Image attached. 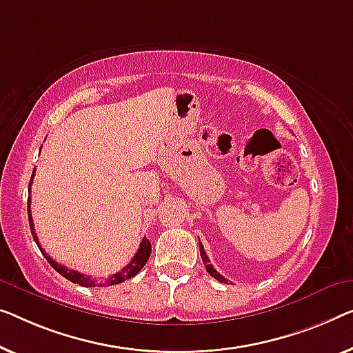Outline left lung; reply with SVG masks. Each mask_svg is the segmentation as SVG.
<instances>
[{
    "instance_id": "1",
    "label": "left lung",
    "mask_w": 353,
    "mask_h": 353,
    "mask_svg": "<svg viewBox=\"0 0 353 353\" xmlns=\"http://www.w3.org/2000/svg\"><path fill=\"white\" fill-rule=\"evenodd\" d=\"M199 254H201L203 263H204V266H206V271L209 272V274L212 276L214 279H217L219 282H225V283H228V279H225L222 274H220V272L215 271V268H214L212 265H210L209 256L206 255V252H204V247H203V244H201V243H199Z\"/></svg>"
}]
</instances>
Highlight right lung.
I'll return each instance as SVG.
<instances>
[{"label": "right lung", "mask_w": 353, "mask_h": 353, "mask_svg": "<svg viewBox=\"0 0 353 353\" xmlns=\"http://www.w3.org/2000/svg\"><path fill=\"white\" fill-rule=\"evenodd\" d=\"M33 177H34V171H33V174H31L30 187H31V183H33ZM30 203H31V199L28 198V222H30L31 234H33V238H34V241H36V244H38L39 250L42 252V255H44L46 260L50 263V266L54 268V270H55L57 272H60V274H61L63 277H66L68 281H71V282H74V283H79V285H82V287H94V285H97V282H94V279H92L90 276L81 274V272H79V271L70 270V268H66V266H63V265H59V263H57L54 259H50L49 254H46V250L42 249V247L39 245L38 236H36V233H34V223H33V217H31V210H30L31 206H30ZM150 252H152L150 241L147 239V238H144L143 241H141V245H139L138 252H136V255L133 256V260H131L125 268H122V270H120L119 272H115V274L108 277L106 282H104V283H108V285H115V283L125 282L126 279L134 277L141 270H143L144 265L147 263V260H149Z\"/></svg>", "instance_id": "1"}]
</instances>
